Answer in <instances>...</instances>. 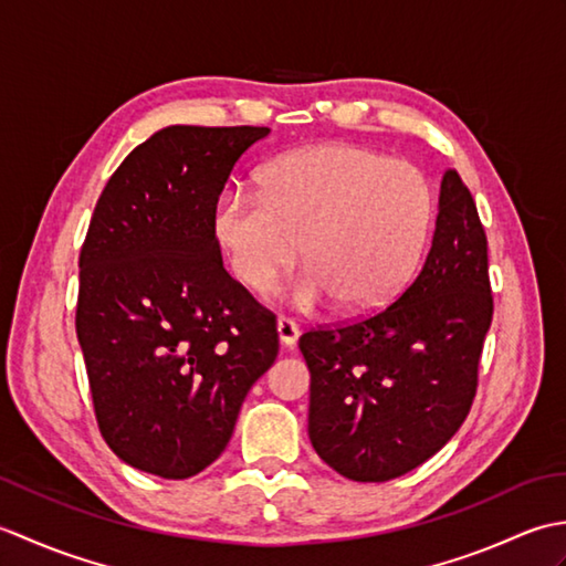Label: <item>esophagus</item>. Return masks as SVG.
<instances>
[{
  "instance_id": "34e87169",
  "label": "esophagus",
  "mask_w": 566,
  "mask_h": 566,
  "mask_svg": "<svg viewBox=\"0 0 566 566\" xmlns=\"http://www.w3.org/2000/svg\"><path fill=\"white\" fill-rule=\"evenodd\" d=\"M276 335H280V343L284 347H294L296 340H298V335H302V331H298V326L292 318L280 316V318H276Z\"/></svg>"
}]
</instances>
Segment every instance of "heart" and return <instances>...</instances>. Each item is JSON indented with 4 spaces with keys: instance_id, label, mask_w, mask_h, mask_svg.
Segmentation results:
<instances>
[{
    "instance_id": "obj_1",
    "label": "heart",
    "mask_w": 566,
    "mask_h": 566,
    "mask_svg": "<svg viewBox=\"0 0 566 566\" xmlns=\"http://www.w3.org/2000/svg\"><path fill=\"white\" fill-rule=\"evenodd\" d=\"M436 221L423 170L350 143L286 153L264 167L262 195L228 187L211 207V231L238 282L270 292L298 255L296 306L335 302L365 314L411 282Z\"/></svg>"
}]
</instances>
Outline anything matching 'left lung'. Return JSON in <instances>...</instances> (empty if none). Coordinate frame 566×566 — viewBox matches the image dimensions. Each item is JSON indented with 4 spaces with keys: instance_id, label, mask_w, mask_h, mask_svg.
Masks as SVG:
<instances>
[{
    "instance_id": "1",
    "label": "left lung",
    "mask_w": 566,
    "mask_h": 566,
    "mask_svg": "<svg viewBox=\"0 0 566 566\" xmlns=\"http://www.w3.org/2000/svg\"><path fill=\"white\" fill-rule=\"evenodd\" d=\"M491 316L484 226L448 170L432 245L406 292L375 316L298 338L321 460L353 482H389L436 454L472 408Z\"/></svg>"
}]
</instances>
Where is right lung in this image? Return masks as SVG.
<instances>
[{"instance_id":"obj_1","label":"right lung","mask_w":566,"mask_h":566,"mask_svg":"<svg viewBox=\"0 0 566 566\" xmlns=\"http://www.w3.org/2000/svg\"><path fill=\"white\" fill-rule=\"evenodd\" d=\"M264 126H167L128 155L80 252L77 340L118 460L187 479L233 436L280 353L276 318L223 270L211 207Z\"/></svg>"}]
</instances>
